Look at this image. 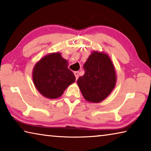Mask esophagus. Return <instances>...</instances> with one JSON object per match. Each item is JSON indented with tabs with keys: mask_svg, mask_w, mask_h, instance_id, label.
I'll use <instances>...</instances> for the list:
<instances>
[{
	"mask_svg": "<svg viewBox=\"0 0 151 151\" xmlns=\"http://www.w3.org/2000/svg\"><path fill=\"white\" fill-rule=\"evenodd\" d=\"M74 74H75V75L76 80H77L78 78V76H79V73L78 72V71H75V72H74Z\"/></svg>",
	"mask_w": 151,
	"mask_h": 151,
	"instance_id": "1",
	"label": "esophagus"
}]
</instances>
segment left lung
<instances>
[{"label":"left lung","mask_w":151,"mask_h":151,"mask_svg":"<svg viewBox=\"0 0 151 151\" xmlns=\"http://www.w3.org/2000/svg\"><path fill=\"white\" fill-rule=\"evenodd\" d=\"M83 67L85 73L77 80L82 94L86 101L100 103L115 87L116 74L113 63L106 53L94 50Z\"/></svg>","instance_id":"8db88e82"}]
</instances>
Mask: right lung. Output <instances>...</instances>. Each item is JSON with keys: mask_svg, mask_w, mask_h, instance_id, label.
<instances>
[{"mask_svg": "<svg viewBox=\"0 0 151 151\" xmlns=\"http://www.w3.org/2000/svg\"><path fill=\"white\" fill-rule=\"evenodd\" d=\"M68 65V61L58 52L40 58L32 70V81L37 91L46 98L60 97L76 79Z\"/></svg>", "mask_w": 151, "mask_h": 151, "instance_id": "obj_1", "label": "right lung"}]
</instances>
